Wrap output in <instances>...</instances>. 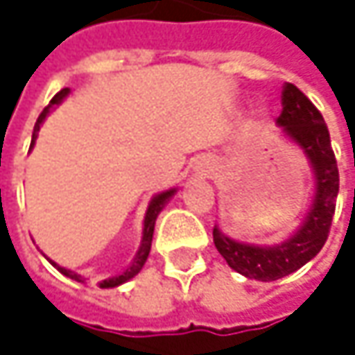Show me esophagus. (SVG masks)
<instances>
[{"label":"esophagus","instance_id":"1","mask_svg":"<svg viewBox=\"0 0 355 355\" xmlns=\"http://www.w3.org/2000/svg\"><path fill=\"white\" fill-rule=\"evenodd\" d=\"M202 171H204V173H202V175H208V171H210V169H208V167H206V169H202Z\"/></svg>","mask_w":355,"mask_h":355}]
</instances>
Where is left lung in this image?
Returning <instances> with one entry per match:
<instances>
[{
	"label": "left lung",
	"instance_id": "8db88e82",
	"mask_svg": "<svg viewBox=\"0 0 355 355\" xmlns=\"http://www.w3.org/2000/svg\"><path fill=\"white\" fill-rule=\"evenodd\" d=\"M276 122L284 128V132L294 143L300 145L315 169L317 194L302 227L288 241L274 247L239 243L220 233L216 227L212 229L214 245L218 253L227 259V263L235 272L243 274L245 278L261 282H272L288 276L321 251L331 231L335 202L339 192V171L331 149L329 128L321 112L294 83L284 85L282 112Z\"/></svg>",
	"mask_w": 355,
	"mask_h": 355
}]
</instances>
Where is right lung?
<instances>
[{
	"mask_svg": "<svg viewBox=\"0 0 355 355\" xmlns=\"http://www.w3.org/2000/svg\"><path fill=\"white\" fill-rule=\"evenodd\" d=\"M67 94H69V87L65 89H61L53 100H51V104L44 108V110L40 112V116H38V120H36V124H34V132H32V145H34V139H36V135H38V130H40V124H42V120H44V116L49 114V108L51 106H55V104H59L63 98H65ZM173 192L175 190H169V192H163V194H159L155 198L151 200V204H149V210H147V214H145V229H143V241H141V249H139V253L135 255V259H132V263L120 274V276H114V278H108V280H102V282H98L100 284V288H114V286H120V284H124V282H128L130 278H135L139 272H141V268L145 266V261H147V257H149V251H151V241H153V231H155V220H157V214L161 212V208L165 206V202L173 196ZM63 276L67 278H71V280H75V282H85L79 274H75V272H71V270H65V268H61V266H57L55 261H51Z\"/></svg>",
	"mask_w": 355,
	"mask_h": 355,
	"instance_id": "add662e5",
	"label": "right lung"
}]
</instances>
